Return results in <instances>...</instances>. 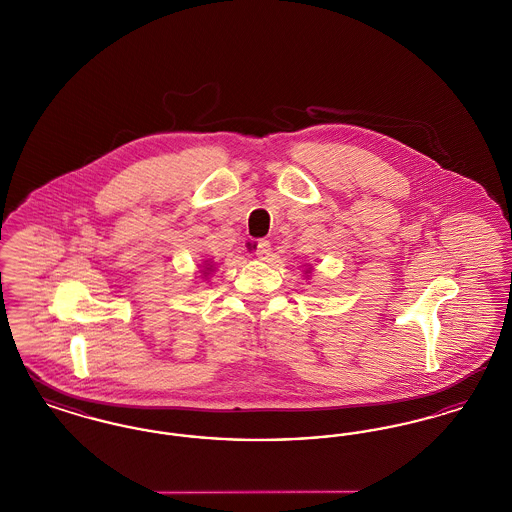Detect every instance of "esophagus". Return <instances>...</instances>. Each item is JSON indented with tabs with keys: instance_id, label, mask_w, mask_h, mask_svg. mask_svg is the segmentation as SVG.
Returning <instances> with one entry per match:
<instances>
[{
	"instance_id": "obj_1",
	"label": "esophagus",
	"mask_w": 512,
	"mask_h": 512,
	"mask_svg": "<svg viewBox=\"0 0 512 512\" xmlns=\"http://www.w3.org/2000/svg\"><path fill=\"white\" fill-rule=\"evenodd\" d=\"M255 255H257L261 261H267L268 257H270V242H267V240H259V242L255 244Z\"/></svg>"
}]
</instances>
